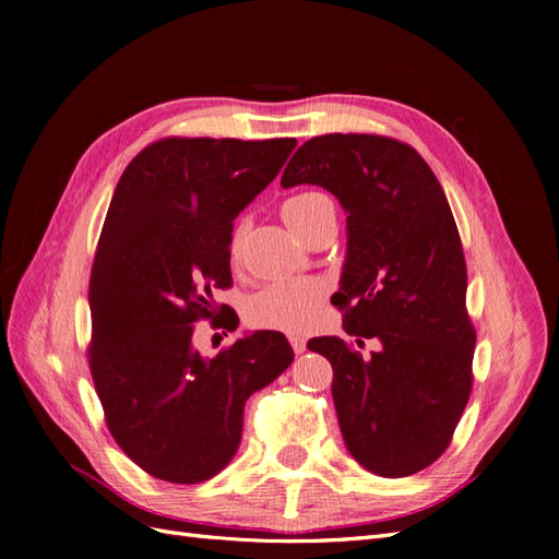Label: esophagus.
<instances>
[{"instance_id":"34e87169","label":"esophagus","mask_w":559,"mask_h":559,"mask_svg":"<svg viewBox=\"0 0 559 559\" xmlns=\"http://www.w3.org/2000/svg\"><path fill=\"white\" fill-rule=\"evenodd\" d=\"M289 343H292V347H294L296 354L306 352V337H300L298 333H292V335H289Z\"/></svg>"}]
</instances>
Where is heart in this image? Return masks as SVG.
Here are the masks:
<instances>
[{
  "mask_svg": "<svg viewBox=\"0 0 559 559\" xmlns=\"http://www.w3.org/2000/svg\"><path fill=\"white\" fill-rule=\"evenodd\" d=\"M280 214L284 218V224L306 242L314 240V235H319L321 230L335 226L333 198L319 189H306L284 198L280 205ZM245 233V222H240L230 233L228 253L233 261L240 259ZM324 298V284L317 280H282L267 284L261 292L253 294L247 300L245 314L249 324L257 329L300 333L312 324V319L317 317Z\"/></svg>",
  "mask_w": 559,
  "mask_h": 559,
  "instance_id": "heart-1",
  "label": "heart"
}]
</instances>
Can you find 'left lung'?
Returning <instances> with one entry per match:
<instances>
[{"label": "left lung", "mask_w": 559, "mask_h": 559, "mask_svg": "<svg viewBox=\"0 0 559 559\" xmlns=\"http://www.w3.org/2000/svg\"><path fill=\"white\" fill-rule=\"evenodd\" d=\"M319 183L343 202L347 261L333 306L347 335L312 337L349 454L384 478L431 466L452 443L473 386L476 326L448 198L427 160L386 134L331 132L302 144L282 186Z\"/></svg>", "instance_id": "1"}]
</instances>
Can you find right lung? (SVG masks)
<instances>
[{
  "mask_svg": "<svg viewBox=\"0 0 559 559\" xmlns=\"http://www.w3.org/2000/svg\"><path fill=\"white\" fill-rule=\"evenodd\" d=\"M294 138H163L123 170L99 233L88 302V366L107 429L148 476L195 485L238 452L247 399L282 376L294 349L259 331L212 359L195 324L235 331L228 289L233 218L273 181Z\"/></svg>",
  "mask_w": 559,
  "mask_h": 559,
  "instance_id": "1",
  "label": "right lung"
}]
</instances>
